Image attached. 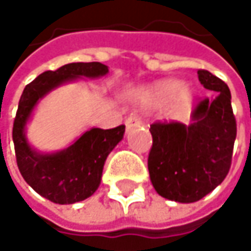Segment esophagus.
I'll return each mask as SVG.
<instances>
[{
    "instance_id": "34e87169",
    "label": "esophagus",
    "mask_w": 251,
    "mask_h": 251,
    "mask_svg": "<svg viewBox=\"0 0 251 251\" xmlns=\"http://www.w3.org/2000/svg\"><path fill=\"white\" fill-rule=\"evenodd\" d=\"M141 124H142V122H141V119H139L138 116H129V118H126L125 121L126 127H132V126L141 125Z\"/></svg>"
}]
</instances>
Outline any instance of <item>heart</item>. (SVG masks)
<instances>
[{
	"mask_svg": "<svg viewBox=\"0 0 251 251\" xmlns=\"http://www.w3.org/2000/svg\"><path fill=\"white\" fill-rule=\"evenodd\" d=\"M141 100L148 106H163L169 103L172 113L180 115L192 104L193 91L189 87H183L180 81L166 79L144 90L141 93Z\"/></svg>",
	"mask_w": 251,
	"mask_h": 251,
	"instance_id": "obj_1",
	"label": "heart"
}]
</instances>
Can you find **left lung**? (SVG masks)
Wrapping results in <instances>:
<instances>
[{
    "label": "left lung",
    "mask_w": 251,
    "mask_h": 251,
    "mask_svg": "<svg viewBox=\"0 0 251 251\" xmlns=\"http://www.w3.org/2000/svg\"><path fill=\"white\" fill-rule=\"evenodd\" d=\"M198 76L217 96L196 104L192 124L155 122L150 127L151 183L160 196L180 203L196 202L224 181L237 135L228 85L206 70Z\"/></svg>",
    "instance_id": "obj_1"
}]
</instances>
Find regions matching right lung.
<instances>
[{"label": "right lung", "instance_id": "1", "mask_svg": "<svg viewBox=\"0 0 251 251\" xmlns=\"http://www.w3.org/2000/svg\"><path fill=\"white\" fill-rule=\"evenodd\" d=\"M109 68L100 62H73L46 71L27 84L19 101L13 126V141L19 170L27 184L50 202L67 205L90 198L100 186L103 166L110 151L122 141L125 126L91 127L73 145L58 152H39L25 138V125L33 109L53 88L78 78H99Z\"/></svg>", "mask_w": 251, "mask_h": 251}]
</instances>
